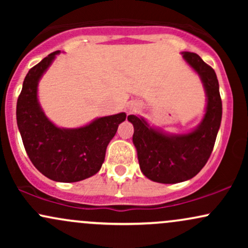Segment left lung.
<instances>
[{"mask_svg":"<svg viewBox=\"0 0 248 248\" xmlns=\"http://www.w3.org/2000/svg\"><path fill=\"white\" fill-rule=\"evenodd\" d=\"M182 56L205 90L206 107L201 124L187 133L169 134L152 127L142 116L128 115L141 171L157 183L175 184L195 177L211 155L221 122L223 107L215 70L197 53L182 52Z\"/></svg>","mask_w":248,"mask_h":248,"instance_id":"obj_1","label":"left lung"}]
</instances>
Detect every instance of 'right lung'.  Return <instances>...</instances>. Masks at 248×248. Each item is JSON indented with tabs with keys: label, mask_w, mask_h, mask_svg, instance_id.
I'll list each match as a JSON object with an SVG mask.
<instances>
[{
	"label": "right lung",
	"mask_w": 248,
	"mask_h": 248,
	"mask_svg": "<svg viewBox=\"0 0 248 248\" xmlns=\"http://www.w3.org/2000/svg\"><path fill=\"white\" fill-rule=\"evenodd\" d=\"M59 53H50L28 72L17 100L16 118L25 152L37 170L52 181L71 183L100 170L108 143L127 115L96 118L78 128H61L50 121L38 101V82Z\"/></svg>",
	"instance_id": "right-lung-1"
}]
</instances>
